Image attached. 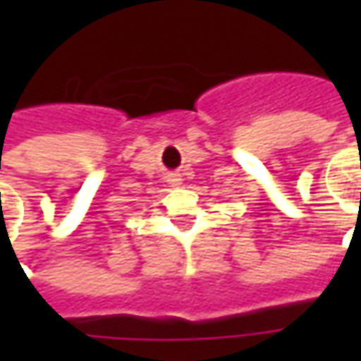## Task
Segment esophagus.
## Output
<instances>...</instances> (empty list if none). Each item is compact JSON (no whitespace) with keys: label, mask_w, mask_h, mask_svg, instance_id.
<instances>
[{"label":"esophagus","mask_w":361,"mask_h":361,"mask_svg":"<svg viewBox=\"0 0 361 361\" xmlns=\"http://www.w3.org/2000/svg\"><path fill=\"white\" fill-rule=\"evenodd\" d=\"M166 181L170 183V188H178V185H181V176L178 172L166 173Z\"/></svg>","instance_id":"obj_1"}]
</instances>
